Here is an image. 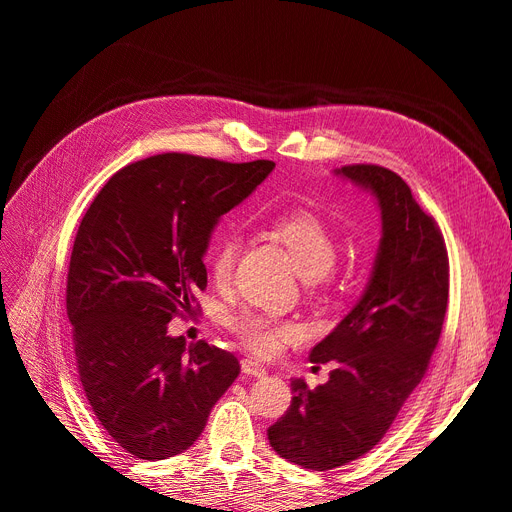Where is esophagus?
<instances>
[{
  "mask_svg": "<svg viewBox=\"0 0 512 512\" xmlns=\"http://www.w3.org/2000/svg\"><path fill=\"white\" fill-rule=\"evenodd\" d=\"M241 369H243V374L254 376V378H265V376H267V369L262 367L258 361L250 359V356H247V359L241 361Z\"/></svg>",
  "mask_w": 512,
  "mask_h": 512,
  "instance_id": "1",
  "label": "esophagus"
}]
</instances>
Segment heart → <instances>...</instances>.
Instances as JSON below:
<instances>
[{
	"label": "heart",
	"instance_id": "obj_1",
	"mask_svg": "<svg viewBox=\"0 0 512 512\" xmlns=\"http://www.w3.org/2000/svg\"><path fill=\"white\" fill-rule=\"evenodd\" d=\"M273 235L277 241L284 243L292 258L294 271H297L303 280H320V277L327 275L329 269L333 267L337 243L333 232L327 228V224L318 220L316 215L307 211H294L282 215V218H277L273 224ZM237 254V237L224 235L215 243L209 258V271L215 284H226L230 280ZM230 329L237 333V337L247 348L265 356L280 350L286 339H292L299 333L292 322H284L256 312H243L235 316L230 320Z\"/></svg>",
	"mask_w": 512,
	"mask_h": 512
}]
</instances>
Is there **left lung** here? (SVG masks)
I'll return each mask as SVG.
<instances>
[{"mask_svg":"<svg viewBox=\"0 0 512 512\" xmlns=\"http://www.w3.org/2000/svg\"><path fill=\"white\" fill-rule=\"evenodd\" d=\"M376 198L382 237L361 299L309 352L333 361L329 380L290 382L286 414L267 429L273 451L307 470H333L369 453L423 380L448 303V256L436 220L408 183L376 164L335 170Z\"/></svg>","mask_w":512,"mask_h":512,"instance_id":"left-lung-1","label":"left lung"}]
</instances>
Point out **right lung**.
I'll return each instance as SVG.
<instances>
[{"label":"right lung","mask_w":512,"mask_h":512,"mask_svg":"<svg viewBox=\"0 0 512 512\" xmlns=\"http://www.w3.org/2000/svg\"><path fill=\"white\" fill-rule=\"evenodd\" d=\"M273 168L151 156L106 181L76 232L66 309L79 376L100 425L138 459L188 451L239 376L235 354L188 346L168 322L207 286L213 228Z\"/></svg>","instance_id":"1"}]
</instances>
